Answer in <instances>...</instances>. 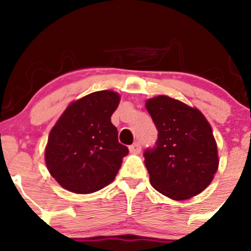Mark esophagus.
I'll return each mask as SVG.
<instances>
[{
  "label": "esophagus",
  "instance_id": "esophagus-1",
  "mask_svg": "<svg viewBox=\"0 0 251 251\" xmlns=\"http://www.w3.org/2000/svg\"><path fill=\"white\" fill-rule=\"evenodd\" d=\"M129 151L132 152V153H139L140 151H142V146H140L139 143H134L132 144L131 146H129Z\"/></svg>",
  "mask_w": 251,
  "mask_h": 251
}]
</instances>
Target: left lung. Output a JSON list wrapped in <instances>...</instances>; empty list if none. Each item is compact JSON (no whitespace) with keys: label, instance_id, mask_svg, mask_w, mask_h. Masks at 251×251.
Returning <instances> with one entry per match:
<instances>
[{"label":"left lung","instance_id":"1","mask_svg":"<svg viewBox=\"0 0 251 251\" xmlns=\"http://www.w3.org/2000/svg\"><path fill=\"white\" fill-rule=\"evenodd\" d=\"M146 108L158 131L154 148L144 152L151 185L175 201L201 194L218 169L208 120L200 109L166 96L149 99Z\"/></svg>","mask_w":251,"mask_h":251}]
</instances>
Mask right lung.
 Instances as JSON below:
<instances>
[{
  "label": "right lung",
  "mask_w": 251,
  "mask_h": 251,
  "mask_svg": "<svg viewBox=\"0 0 251 251\" xmlns=\"http://www.w3.org/2000/svg\"><path fill=\"white\" fill-rule=\"evenodd\" d=\"M119 94L99 91L72 102L51 128L45 158L51 177L75 194H92L116 178L128 149L111 116Z\"/></svg>",
  "instance_id": "add662e5"
}]
</instances>
